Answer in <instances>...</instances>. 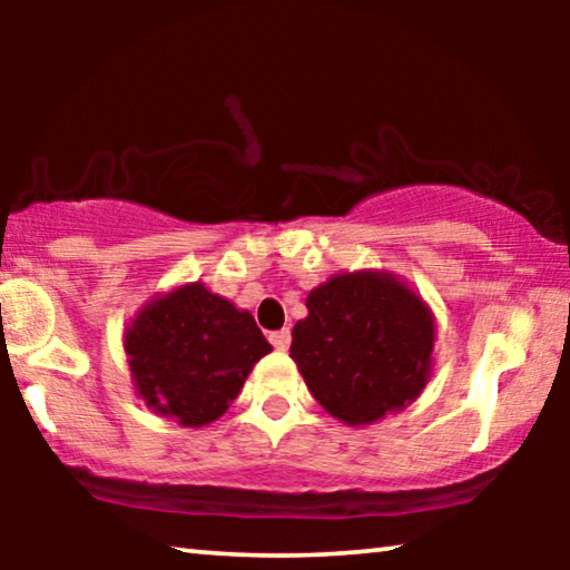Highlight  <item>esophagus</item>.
<instances>
[{"label":"esophagus","mask_w":570,"mask_h":570,"mask_svg":"<svg viewBox=\"0 0 570 570\" xmlns=\"http://www.w3.org/2000/svg\"><path fill=\"white\" fill-rule=\"evenodd\" d=\"M269 342L275 345V350H285L291 347V330H279V332H272L269 334Z\"/></svg>","instance_id":"1"}]
</instances>
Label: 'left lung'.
I'll return each mask as SVG.
<instances>
[{"label": "left lung", "instance_id": "1", "mask_svg": "<svg viewBox=\"0 0 570 570\" xmlns=\"http://www.w3.org/2000/svg\"><path fill=\"white\" fill-rule=\"evenodd\" d=\"M291 357L314 400L350 428L417 400L433 373L435 316L386 269L340 272L308 293Z\"/></svg>", "mask_w": 570, "mask_h": 570}]
</instances>
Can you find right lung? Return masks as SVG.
Here are the masks:
<instances>
[{"mask_svg":"<svg viewBox=\"0 0 570 570\" xmlns=\"http://www.w3.org/2000/svg\"><path fill=\"white\" fill-rule=\"evenodd\" d=\"M124 353L147 407L202 428L225 415L272 345L248 311L197 279L153 295L124 330Z\"/></svg>","mask_w":570,"mask_h":570,"instance_id":"right-lung-1","label":"right lung"}]
</instances>
